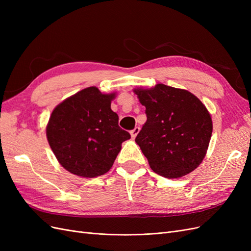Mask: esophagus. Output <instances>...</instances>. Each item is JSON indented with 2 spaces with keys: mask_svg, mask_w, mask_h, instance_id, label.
<instances>
[{
  "mask_svg": "<svg viewBox=\"0 0 251 251\" xmlns=\"http://www.w3.org/2000/svg\"><path fill=\"white\" fill-rule=\"evenodd\" d=\"M139 131H140V127L139 126H136L134 130H132L131 131V136H132V138H135L136 136H137V134L139 133Z\"/></svg>",
  "mask_w": 251,
  "mask_h": 251,
  "instance_id": "esophagus-1",
  "label": "esophagus"
}]
</instances>
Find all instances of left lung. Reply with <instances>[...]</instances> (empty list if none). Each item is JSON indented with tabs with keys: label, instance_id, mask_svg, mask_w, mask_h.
<instances>
[{
	"label": "left lung",
	"instance_id": "1",
	"mask_svg": "<svg viewBox=\"0 0 251 251\" xmlns=\"http://www.w3.org/2000/svg\"><path fill=\"white\" fill-rule=\"evenodd\" d=\"M134 92L148 117L135 141L151 169L174 179L198 168L212 133L210 114L202 101L186 90L163 83Z\"/></svg>",
	"mask_w": 251,
	"mask_h": 251
}]
</instances>
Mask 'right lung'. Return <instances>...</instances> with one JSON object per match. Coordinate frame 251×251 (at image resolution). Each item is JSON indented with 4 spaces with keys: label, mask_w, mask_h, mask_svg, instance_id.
Listing matches in <instances>:
<instances>
[{
    "label": "right lung",
    "mask_w": 251,
    "mask_h": 251,
    "mask_svg": "<svg viewBox=\"0 0 251 251\" xmlns=\"http://www.w3.org/2000/svg\"><path fill=\"white\" fill-rule=\"evenodd\" d=\"M116 93L83 89L56 105L46 127L49 146L60 165L79 177L95 178L110 171L131 135L118 126L111 110Z\"/></svg>",
    "instance_id": "obj_1"
}]
</instances>
